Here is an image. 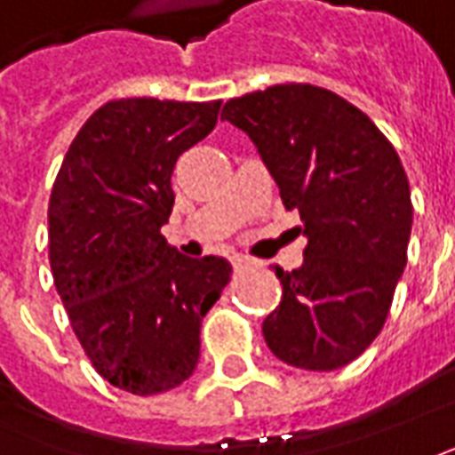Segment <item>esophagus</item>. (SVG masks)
I'll return each instance as SVG.
<instances>
[{
    "label": "esophagus",
    "mask_w": 455,
    "mask_h": 455,
    "mask_svg": "<svg viewBox=\"0 0 455 455\" xmlns=\"http://www.w3.org/2000/svg\"><path fill=\"white\" fill-rule=\"evenodd\" d=\"M231 264H234V268L236 271H243V268H249L253 264L249 256H243V253H236V256H231Z\"/></svg>",
    "instance_id": "34e87169"
}]
</instances>
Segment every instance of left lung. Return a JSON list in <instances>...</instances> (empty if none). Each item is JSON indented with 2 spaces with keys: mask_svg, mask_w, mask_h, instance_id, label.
Instances as JSON below:
<instances>
[{
  "mask_svg": "<svg viewBox=\"0 0 455 455\" xmlns=\"http://www.w3.org/2000/svg\"><path fill=\"white\" fill-rule=\"evenodd\" d=\"M256 144L281 202L304 221L301 268L283 271L264 339L283 363L341 369L381 333L409 253L411 188L391 141L346 99L276 84L221 111Z\"/></svg>",
  "mask_w": 455,
  "mask_h": 455,
  "instance_id": "1",
  "label": "left lung"
}]
</instances>
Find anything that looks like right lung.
Wrapping results in <instances>:
<instances>
[{
	"mask_svg": "<svg viewBox=\"0 0 455 455\" xmlns=\"http://www.w3.org/2000/svg\"><path fill=\"white\" fill-rule=\"evenodd\" d=\"M221 101L116 99L74 137L49 196V264L84 354L134 396L194 373L202 318L231 279L221 256L188 259L162 227L176 159L212 134Z\"/></svg>",
	"mask_w": 455,
	"mask_h": 455,
	"instance_id": "1",
	"label": "right lung"
}]
</instances>
